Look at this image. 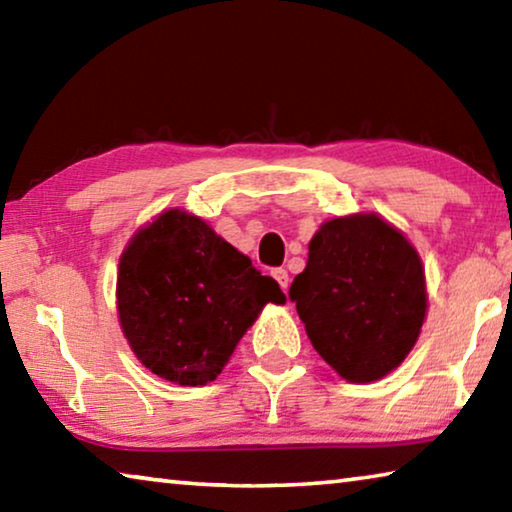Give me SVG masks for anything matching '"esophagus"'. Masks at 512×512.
I'll return each mask as SVG.
<instances>
[{"label":"esophagus","mask_w":512,"mask_h":512,"mask_svg":"<svg viewBox=\"0 0 512 512\" xmlns=\"http://www.w3.org/2000/svg\"><path fill=\"white\" fill-rule=\"evenodd\" d=\"M271 275L275 277V282L280 284L282 291L289 289V273H287V268H273Z\"/></svg>","instance_id":"1"}]
</instances>
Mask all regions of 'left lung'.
<instances>
[{
  "instance_id": "obj_1",
  "label": "left lung",
  "mask_w": 512,
  "mask_h": 512,
  "mask_svg": "<svg viewBox=\"0 0 512 512\" xmlns=\"http://www.w3.org/2000/svg\"><path fill=\"white\" fill-rule=\"evenodd\" d=\"M289 298L316 352L354 384L400 366L427 314L420 257L377 214L320 225Z\"/></svg>"
}]
</instances>
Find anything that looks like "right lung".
Here are the masks:
<instances>
[{"label":"right lung","instance_id":"right-lung-1","mask_svg":"<svg viewBox=\"0 0 512 512\" xmlns=\"http://www.w3.org/2000/svg\"><path fill=\"white\" fill-rule=\"evenodd\" d=\"M266 302H284L273 277L187 212L160 214L119 259L121 329L137 359L173 384L221 375Z\"/></svg>","mask_w":512,"mask_h":512}]
</instances>
